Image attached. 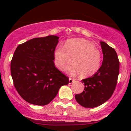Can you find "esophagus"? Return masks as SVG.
Here are the masks:
<instances>
[{
    "mask_svg": "<svg viewBox=\"0 0 131 131\" xmlns=\"http://www.w3.org/2000/svg\"><path fill=\"white\" fill-rule=\"evenodd\" d=\"M75 80H76V79H72V78H70L69 79V84H71L72 83H73Z\"/></svg>",
    "mask_w": 131,
    "mask_h": 131,
    "instance_id": "34e87169",
    "label": "esophagus"
}]
</instances>
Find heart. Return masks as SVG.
<instances>
[{
	"instance_id": "heart-1",
	"label": "heart",
	"mask_w": 131,
	"mask_h": 131,
	"mask_svg": "<svg viewBox=\"0 0 131 131\" xmlns=\"http://www.w3.org/2000/svg\"><path fill=\"white\" fill-rule=\"evenodd\" d=\"M72 59V64L68 66L67 72L71 74L79 73L80 77L93 75L100 68L101 52L88 40L82 39H70L64 47H58L54 51L55 65L63 70Z\"/></svg>"
}]
</instances>
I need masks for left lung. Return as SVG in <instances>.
Wrapping results in <instances>:
<instances>
[{"mask_svg":"<svg viewBox=\"0 0 131 131\" xmlns=\"http://www.w3.org/2000/svg\"><path fill=\"white\" fill-rule=\"evenodd\" d=\"M103 54L102 65L91 77L83 79L84 90L75 94L78 103L85 108H94L108 101L117 84L120 62L115 50L106 43L101 42Z\"/></svg>","mask_w":131,"mask_h":131,"instance_id":"8db88e82","label":"left lung"}]
</instances>
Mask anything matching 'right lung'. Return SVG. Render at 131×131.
I'll use <instances>...</instances> for the list:
<instances>
[{"label": "right lung", "instance_id": "right-lung-1", "mask_svg": "<svg viewBox=\"0 0 131 131\" xmlns=\"http://www.w3.org/2000/svg\"><path fill=\"white\" fill-rule=\"evenodd\" d=\"M59 37L34 38L17 47L10 62L13 84L26 102L39 106L49 103L69 78L55 67L54 51Z\"/></svg>", "mask_w": 131, "mask_h": 131}]
</instances>
